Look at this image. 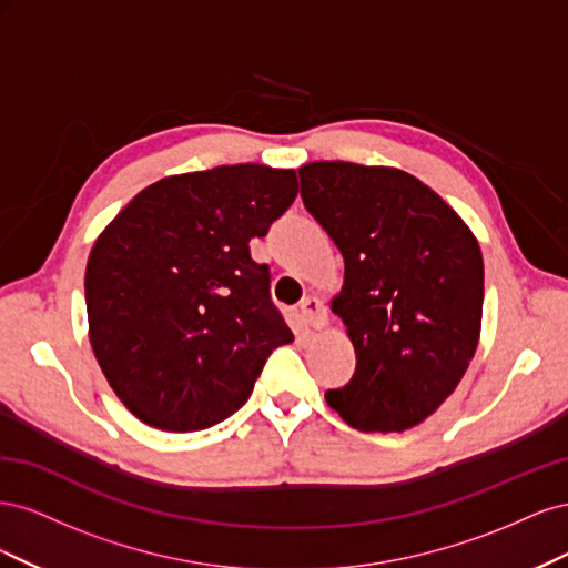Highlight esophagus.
Returning <instances> with one entry per match:
<instances>
[{
	"label": "esophagus",
	"mask_w": 568,
	"mask_h": 568,
	"mask_svg": "<svg viewBox=\"0 0 568 568\" xmlns=\"http://www.w3.org/2000/svg\"><path fill=\"white\" fill-rule=\"evenodd\" d=\"M301 315L305 317V322L311 326H322L326 324V307L320 298L307 296L301 301Z\"/></svg>",
	"instance_id": "esophagus-1"
}]
</instances>
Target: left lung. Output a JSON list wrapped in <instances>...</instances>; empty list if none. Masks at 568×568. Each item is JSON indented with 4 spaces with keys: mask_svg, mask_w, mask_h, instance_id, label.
I'll list each match as a JSON object with an SVG mask.
<instances>
[{
    "mask_svg": "<svg viewBox=\"0 0 568 568\" xmlns=\"http://www.w3.org/2000/svg\"><path fill=\"white\" fill-rule=\"evenodd\" d=\"M298 178L303 205L346 263L332 307L357 357L353 379L324 398L357 432H405L440 407L476 353L478 242L403 170L322 161Z\"/></svg>",
    "mask_w": 568,
    "mask_h": 568,
    "instance_id": "8db88e82",
    "label": "left lung"
}]
</instances>
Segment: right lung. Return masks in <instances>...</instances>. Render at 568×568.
<instances>
[{
	"instance_id": "add662e5",
	"label": "right lung",
	"mask_w": 568,
	"mask_h": 568,
	"mask_svg": "<svg viewBox=\"0 0 568 568\" xmlns=\"http://www.w3.org/2000/svg\"><path fill=\"white\" fill-rule=\"evenodd\" d=\"M296 194L294 170L220 165L146 186L101 232L84 272L90 341L134 417L180 434L220 424L294 341L248 242Z\"/></svg>"
}]
</instances>
